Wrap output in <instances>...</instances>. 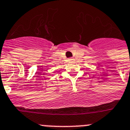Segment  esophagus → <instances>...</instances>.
I'll list each match as a JSON object with an SVG mask.
<instances>
[{"label":"esophagus","mask_w":130,"mask_h":130,"mask_svg":"<svg viewBox=\"0 0 130 130\" xmlns=\"http://www.w3.org/2000/svg\"><path fill=\"white\" fill-rule=\"evenodd\" d=\"M69 60L71 61H72L74 60V58H70V59H69Z\"/></svg>","instance_id":"obj_1"}]
</instances>
